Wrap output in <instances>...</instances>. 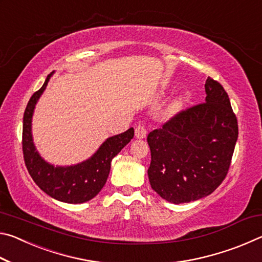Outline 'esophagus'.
I'll list each match as a JSON object with an SVG mask.
<instances>
[{
  "label": "esophagus",
  "instance_id": "1",
  "mask_svg": "<svg viewBox=\"0 0 262 262\" xmlns=\"http://www.w3.org/2000/svg\"><path fill=\"white\" fill-rule=\"evenodd\" d=\"M135 136L137 137V139H144V137L147 136V129H145V127L143 125L136 126Z\"/></svg>",
  "mask_w": 262,
  "mask_h": 262
}]
</instances>
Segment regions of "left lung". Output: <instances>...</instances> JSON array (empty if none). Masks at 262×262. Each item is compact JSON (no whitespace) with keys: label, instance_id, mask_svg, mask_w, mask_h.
<instances>
[{"label":"left lung","instance_id":"left-lung-1","mask_svg":"<svg viewBox=\"0 0 262 262\" xmlns=\"http://www.w3.org/2000/svg\"><path fill=\"white\" fill-rule=\"evenodd\" d=\"M206 101L180 111L149 133L151 188L171 203L211 194L228 174L238 122L227 91L208 77Z\"/></svg>","mask_w":262,"mask_h":262}]
</instances>
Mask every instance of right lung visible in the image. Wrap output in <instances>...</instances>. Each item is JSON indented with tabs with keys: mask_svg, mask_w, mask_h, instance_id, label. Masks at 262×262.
Returning a JSON list of instances; mask_svg holds the SVG:
<instances>
[{
	"mask_svg": "<svg viewBox=\"0 0 262 262\" xmlns=\"http://www.w3.org/2000/svg\"><path fill=\"white\" fill-rule=\"evenodd\" d=\"M52 74L32 95L25 108L21 140L24 162L34 183L50 196L66 203H83L94 199L104 187L110 174L111 162L129 143L134 136V129L129 128L125 133L108 137L90 158L77 165L54 166L43 161L33 144L31 122L34 106L46 89Z\"/></svg>",
	"mask_w": 262,
	"mask_h": 262,
	"instance_id": "obj_1",
	"label": "right lung"
}]
</instances>
